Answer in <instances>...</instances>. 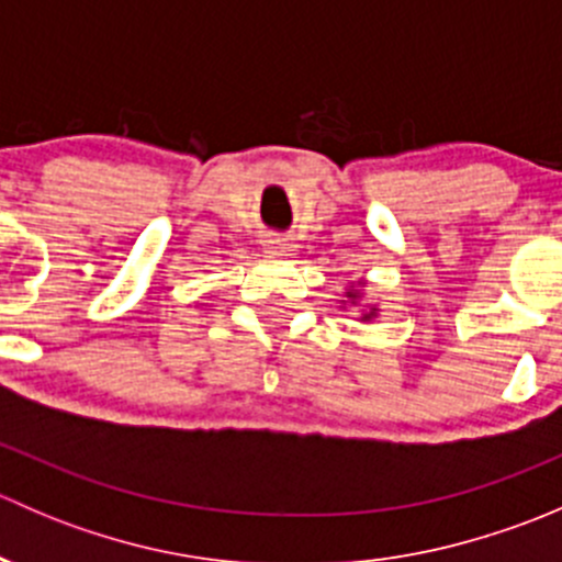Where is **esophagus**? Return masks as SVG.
<instances>
[{
    "label": "esophagus",
    "instance_id": "obj_1",
    "mask_svg": "<svg viewBox=\"0 0 562 562\" xmlns=\"http://www.w3.org/2000/svg\"><path fill=\"white\" fill-rule=\"evenodd\" d=\"M266 249H269L271 255H291L293 245L288 239H269L266 241Z\"/></svg>",
    "mask_w": 562,
    "mask_h": 562
}]
</instances>
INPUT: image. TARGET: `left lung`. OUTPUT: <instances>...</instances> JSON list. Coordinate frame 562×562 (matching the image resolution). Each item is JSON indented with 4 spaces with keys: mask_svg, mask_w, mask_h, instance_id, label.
Returning a JSON list of instances; mask_svg holds the SVG:
<instances>
[{
    "mask_svg": "<svg viewBox=\"0 0 562 562\" xmlns=\"http://www.w3.org/2000/svg\"><path fill=\"white\" fill-rule=\"evenodd\" d=\"M364 285H367V280H356L345 288L342 299H339V302H342V310L345 307H361V304H364ZM378 315H381V307H378V304H364V310H361V315L356 317V321L372 323Z\"/></svg>",
    "mask_w": 562,
    "mask_h": 562,
    "instance_id": "8db88e82",
    "label": "left lung"
}]
</instances>
